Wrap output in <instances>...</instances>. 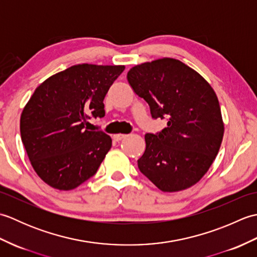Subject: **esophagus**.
<instances>
[{
  "label": "esophagus",
  "instance_id": "34e87169",
  "mask_svg": "<svg viewBox=\"0 0 257 257\" xmlns=\"http://www.w3.org/2000/svg\"><path fill=\"white\" fill-rule=\"evenodd\" d=\"M125 136L127 135H123V134H118V135H114L113 136V140L114 141H119V140H121V139H123Z\"/></svg>",
  "mask_w": 257,
  "mask_h": 257
}]
</instances>
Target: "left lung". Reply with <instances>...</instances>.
Instances as JSON below:
<instances>
[{"mask_svg": "<svg viewBox=\"0 0 257 257\" xmlns=\"http://www.w3.org/2000/svg\"><path fill=\"white\" fill-rule=\"evenodd\" d=\"M127 78L148 102L151 117L168 121L161 132L145 136L140 172L163 192L192 187L209 170L224 133L214 90L199 73L173 58L137 65Z\"/></svg>", "mask_w": 257, "mask_h": 257, "instance_id": "8db88e82", "label": "left lung"}]
</instances>
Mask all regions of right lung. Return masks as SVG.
<instances>
[{
	"label": "right lung",
	"instance_id": "add662e5",
	"mask_svg": "<svg viewBox=\"0 0 257 257\" xmlns=\"http://www.w3.org/2000/svg\"><path fill=\"white\" fill-rule=\"evenodd\" d=\"M124 66L75 65L35 89L21 114V138L43 181L73 190L97 172L111 138L87 130L88 120L105 116L103 99Z\"/></svg>",
	"mask_w": 257,
	"mask_h": 257
}]
</instances>
